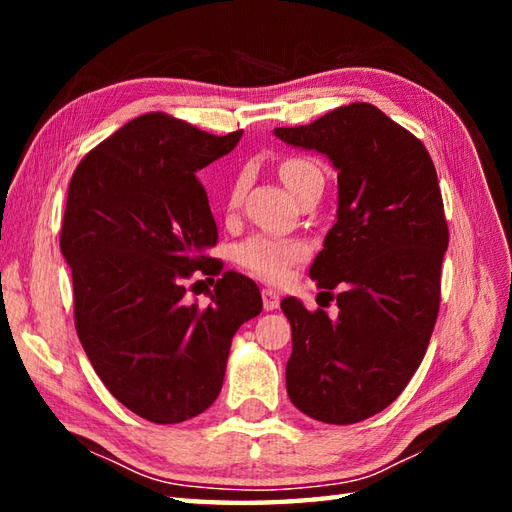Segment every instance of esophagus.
<instances>
[{
  "mask_svg": "<svg viewBox=\"0 0 512 512\" xmlns=\"http://www.w3.org/2000/svg\"><path fill=\"white\" fill-rule=\"evenodd\" d=\"M262 301H264V308L266 310H275L279 308V295L275 290H262Z\"/></svg>",
  "mask_w": 512,
  "mask_h": 512,
  "instance_id": "esophagus-1",
  "label": "esophagus"
}]
</instances>
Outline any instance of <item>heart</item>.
Returning <instances> with one entry per match:
<instances>
[{"instance_id":"heart-1","label":"heart","mask_w":512,"mask_h":512,"mask_svg":"<svg viewBox=\"0 0 512 512\" xmlns=\"http://www.w3.org/2000/svg\"><path fill=\"white\" fill-rule=\"evenodd\" d=\"M279 176L286 182V187L295 198H299L303 191L314 187V184L325 182L323 169L312 158L306 156H290L286 160H281ZM242 195L244 176H237L231 182V187H228L226 209L237 211L239 204H242ZM306 255L308 246L299 242V239H284L266 233H255L246 237L244 242H239L233 250V257L239 266L266 281H281L288 275V270L292 266L301 262V259H306Z\"/></svg>"}]
</instances>
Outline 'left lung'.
I'll return each instance as SVG.
<instances>
[{"instance_id": "1", "label": "left lung", "mask_w": 512, "mask_h": 512, "mask_svg": "<svg viewBox=\"0 0 512 512\" xmlns=\"http://www.w3.org/2000/svg\"><path fill=\"white\" fill-rule=\"evenodd\" d=\"M339 169V211L310 277L339 306L281 301L292 328L288 396L306 416L354 424L394 402L420 367L440 310L449 246L438 173L422 140L372 103L277 127Z\"/></svg>"}]
</instances>
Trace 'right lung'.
Wrapping results in <instances>:
<instances>
[{
    "mask_svg": "<svg viewBox=\"0 0 512 512\" xmlns=\"http://www.w3.org/2000/svg\"><path fill=\"white\" fill-rule=\"evenodd\" d=\"M149 112L74 169L61 224L72 268L74 325L110 394L156 424L209 409L233 334L262 312L253 279L209 257L217 226L198 169L239 143ZM195 272L220 276L209 307L186 301Z\"/></svg>",
    "mask_w": 512,
    "mask_h": 512,
    "instance_id": "1",
    "label": "right lung"
}]
</instances>
